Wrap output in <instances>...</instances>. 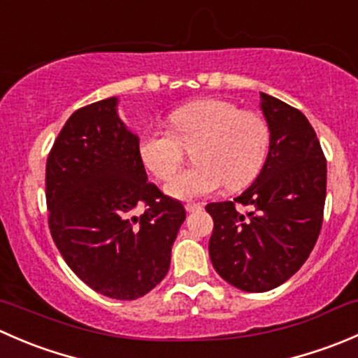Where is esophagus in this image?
<instances>
[{"label": "esophagus", "instance_id": "1", "mask_svg": "<svg viewBox=\"0 0 358 358\" xmlns=\"http://www.w3.org/2000/svg\"><path fill=\"white\" fill-rule=\"evenodd\" d=\"M185 209H187V211H189V213H197V211H201L202 206H201V204H196V202H187Z\"/></svg>", "mask_w": 358, "mask_h": 358}]
</instances>
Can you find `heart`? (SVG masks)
Segmentation results:
<instances>
[{"label":"heart","mask_w":358,"mask_h":358,"mask_svg":"<svg viewBox=\"0 0 358 358\" xmlns=\"http://www.w3.org/2000/svg\"><path fill=\"white\" fill-rule=\"evenodd\" d=\"M169 128L147 129L138 140L143 166L161 182L176 175L194 151L196 168L187 169L168 185L169 196L190 201L209 196L227 185H249L266 161L270 129L265 117L223 99H199L168 115Z\"/></svg>","instance_id":"1"}]
</instances>
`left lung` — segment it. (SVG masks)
Segmentation results:
<instances>
[{
    "mask_svg": "<svg viewBox=\"0 0 358 358\" xmlns=\"http://www.w3.org/2000/svg\"><path fill=\"white\" fill-rule=\"evenodd\" d=\"M262 95L270 150L262 173L239 197L209 202V258L237 289L265 292L294 275L322 229L327 162L308 119L282 100ZM237 203L251 207L246 213Z\"/></svg>",
    "mask_w": 358,
    "mask_h": 358,
    "instance_id": "8db88e82",
    "label": "left lung"
}]
</instances>
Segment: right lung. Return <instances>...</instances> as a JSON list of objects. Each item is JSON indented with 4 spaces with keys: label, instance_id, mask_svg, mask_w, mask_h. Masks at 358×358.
I'll return each mask as SVG.
<instances>
[{
    "label": "right lung",
    "instance_id": "obj_1",
    "mask_svg": "<svg viewBox=\"0 0 358 358\" xmlns=\"http://www.w3.org/2000/svg\"><path fill=\"white\" fill-rule=\"evenodd\" d=\"M115 106L110 96L67 119L46 159V206L53 243L72 272L93 291L129 301L168 273L185 208L147 180L138 136Z\"/></svg>",
    "mask_w": 358,
    "mask_h": 358
}]
</instances>
